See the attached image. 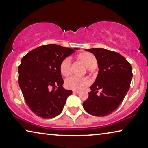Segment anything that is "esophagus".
Segmentation results:
<instances>
[{"instance_id": "esophagus-1", "label": "esophagus", "mask_w": 148, "mask_h": 148, "mask_svg": "<svg viewBox=\"0 0 148 148\" xmlns=\"http://www.w3.org/2000/svg\"><path fill=\"white\" fill-rule=\"evenodd\" d=\"M72 92H73L74 94H78V93H79V91H72Z\"/></svg>"}]
</instances>
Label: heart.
<instances>
[{"label":"heart","instance_id":"heart-1","mask_svg":"<svg viewBox=\"0 0 148 148\" xmlns=\"http://www.w3.org/2000/svg\"><path fill=\"white\" fill-rule=\"evenodd\" d=\"M79 59L86 64L87 68L90 69L92 66L97 65V59L91 53L84 52L79 55ZM60 71L63 76H67L71 71V58L67 57L61 61L60 64ZM89 84L88 79L77 76H71L65 79V86L67 88L73 90H79L82 87Z\"/></svg>","mask_w":148,"mask_h":148}]
</instances>
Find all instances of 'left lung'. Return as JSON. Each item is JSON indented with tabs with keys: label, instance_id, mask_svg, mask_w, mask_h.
Here are the masks:
<instances>
[{
	"label": "left lung",
	"instance_id": "1",
	"mask_svg": "<svg viewBox=\"0 0 148 148\" xmlns=\"http://www.w3.org/2000/svg\"><path fill=\"white\" fill-rule=\"evenodd\" d=\"M97 60L99 73L89 97L84 102L86 111L94 116L112 114L121 104L130 88L132 77V66L121 55L104 48L85 49ZM99 89L102 92H97Z\"/></svg>",
	"mask_w": 148,
	"mask_h": 148
}]
</instances>
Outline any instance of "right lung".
I'll list each match as a JSON object with an SVG mask.
<instances>
[{
    "label": "right lung",
    "mask_w": 148,
    "mask_h": 148,
    "mask_svg": "<svg viewBox=\"0 0 148 148\" xmlns=\"http://www.w3.org/2000/svg\"><path fill=\"white\" fill-rule=\"evenodd\" d=\"M77 49L47 44L22 58L18 67L19 86L27 104L37 116L49 119L62 112L72 91L62 87L60 64Z\"/></svg>",
    "instance_id": "add662e5"
}]
</instances>
